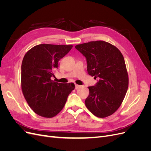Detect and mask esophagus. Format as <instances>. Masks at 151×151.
Returning <instances> with one entry per match:
<instances>
[{"label":"esophagus","instance_id":"1","mask_svg":"<svg viewBox=\"0 0 151 151\" xmlns=\"http://www.w3.org/2000/svg\"><path fill=\"white\" fill-rule=\"evenodd\" d=\"M75 86H76V89H79V88H80V87H81V86H79V85H78V84H76Z\"/></svg>","mask_w":151,"mask_h":151}]
</instances>
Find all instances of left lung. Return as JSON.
Wrapping results in <instances>:
<instances>
[{
    "label": "left lung",
    "instance_id": "obj_1",
    "mask_svg": "<svg viewBox=\"0 0 151 151\" xmlns=\"http://www.w3.org/2000/svg\"><path fill=\"white\" fill-rule=\"evenodd\" d=\"M75 48L86 58L88 74L98 79L88 87L86 106L94 115L105 118L120 106L129 87V76L123 55L116 47L104 41L77 45Z\"/></svg>",
    "mask_w": 151,
    "mask_h": 151
}]
</instances>
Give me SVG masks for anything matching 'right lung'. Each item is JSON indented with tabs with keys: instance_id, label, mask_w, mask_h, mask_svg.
I'll return each mask as SVG.
<instances>
[{
	"instance_id": "obj_1",
	"label": "right lung",
	"mask_w": 151,
	"mask_h": 151,
	"mask_svg": "<svg viewBox=\"0 0 151 151\" xmlns=\"http://www.w3.org/2000/svg\"><path fill=\"white\" fill-rule=\"evenodd\" d=\"M72 45L40 44L27 52L21 65V89L30 108L45 118L56 116L63 109L74 83L52 80L58 62L70 52Z\"/></svg>"
}]
</instances>
